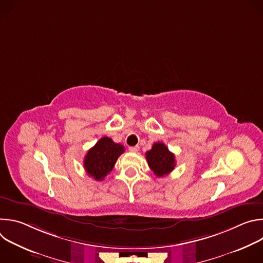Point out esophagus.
I'll return each instance as SVG.
<instances>
[{
	"instance_id": "obj_1",
	"label": "esophagus",
	"mask_w": 263,
	"mask_h": 263,
	"mask_svg": "<svg viewBox=\"0 0 263 263\" xmlns=\"http://www.w3.org/2000/svg\"><path fill=\"white\" fill-rule=\"evenodd\" d=\"M129 149L131 152H133V153H136V152H138L139 151V145H135V146H130L129 147Z\"/></svg>"
}]
</instances>
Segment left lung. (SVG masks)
<instances>
[{
  "instance_id": "8db88e82",
  "label": "left lung",
  "mask_w": 263,
  "mask_h": 263,
  "mask_svg": "<svg viewBox=\"0 0 263 263\" xmlns=\"http://www.w3.org/2000/svg\"><path fill=\"white\" fill-rule=\"evenodd\" d=\"M147 164L157 177L168 175L176 165L175 155L163 142H155L152 148L145 153Z\"/></svg>"
}]
</instances>
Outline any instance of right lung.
Returning <instances> with one entry per match:
<instances>
[{"instance_id": "1", "label": "right lung", "mask_w": 263, "mask_h": 263, "mask_svg": "<svg viewBox=\"0 0 263 263\" xmlns=\"http://www.w3.org/2000/svg\"><path fill=\"white\" fill-rule=\"evenodd\" d=\"M125 152L124 145L116 143L111 138L102 137L84 158V168L88 176L102 181L114 168L118 158Z\"/></svg>"}]
</instances>
